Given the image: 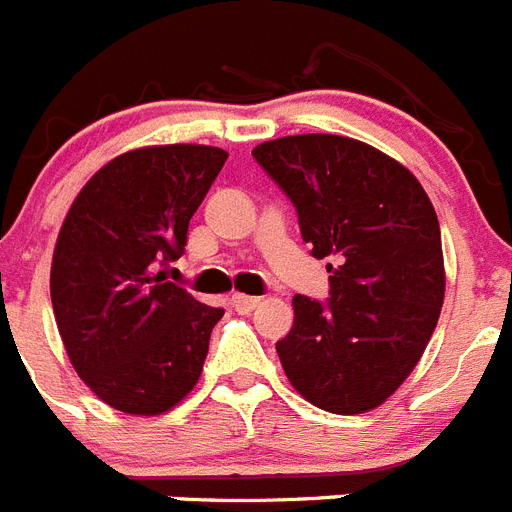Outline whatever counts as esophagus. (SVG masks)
<instances>
[{
	"mask_svg": "<svg viewBox=\"0 0 512 512\" xmlns=\"http://www.w3.org/2000/svg\"><path fill=\"white\" fill-rule=\"evenodd\" d=\"M260 303H262V298H257V296H245V293H234V296H232V306L237 308L239 313L255 311Z\"/></svg>",
	"mask_w": 512,
	"mask_h": 512,
	"instance_id": "esophagus-1",
	"label": "esophagus"
}]
</instances>
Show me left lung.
Returning a JSON list of instances; mask_svg holds the SVG:
<instances>
[{
	"instance_id": "1",
	"label": "left lung",
	"mask_w": 512,
	"mask_h": 512,
	"mask_svg": "<svg viewBox=\"0 0 512 512\" xmlns=\"http://www.w3.org/2000/svg\"><path fill=\"white\" fill-rule=\"evenodd\" d=\"M252 155L296 206L311 255L331 257L329 301L293 298L280 365L321 411H372L411 375L439 321L434 204L405 165L352 137H280Z\"/></svg>"
}]
</instances>
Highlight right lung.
<instances>
[{"label":"right lung","instance_id":"1","mask_svg":"<svg viewBox=\"0 0 512 512\" xmlns=\"http://www.w3.org/2000/svg\"><path fill=\"white\" fill-rule=\"evenodd\" d=\"M227 153L153 145L109 160L73 199L50 267L63 347L96 398L160 416L199 382L224 308L199 303L160 267L183 255L188 222Z\"/></svg>","mask_w":512,"mask_h":512}]
</instances>
